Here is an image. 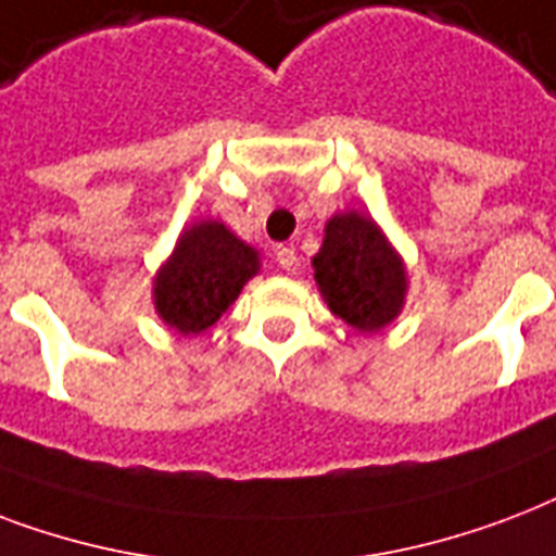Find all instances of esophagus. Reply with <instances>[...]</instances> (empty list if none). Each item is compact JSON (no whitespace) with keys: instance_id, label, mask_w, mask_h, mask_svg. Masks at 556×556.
Segmentation results:
<instances>
[{"instance_id":"34e87169","label":"esophagus","mask_w":556,"mask_h":556,"mask_svg":"<svg viewBox=\"0 0 556 556\" xmlns=\"http://www.w3.org/2000/svg\"><path fill=\"white\" fill-rule=\"evenodd\" d=\"M275 261H278V266H281V269H287V273H290L299 257H295V249L292 247H278L275 249Z\"/></svg>"}]
</instances>
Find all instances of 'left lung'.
I'll return each mask as SVG.
<instances>
[{"label":"left lung","mask_w":556,"mask_h":556,"mask_svg":"<svg viewBox=\"0 0 556 556\" xmlns=\"http://www.w3.org/2000/svg\"><path fill=\"white\" fill-rule=\"evenodd\" d=\"M313 278L330 313L356 333H380L406 307V261L377 219L356 208L339 211L325 223Z\"/></svg>","instance_id":"8db88e82"}]
</instances>
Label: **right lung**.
<instances>
[{
    "label": "right lung",
    "mask_w": 556,
    "mask_h": 556,
    "mask_svg": "<svg viewBox=\"0 0 556 556\" xmlns=\"http://www.w3.org/2000/svg\"><path fill=\"white\" fill-rule=\"evenodd\" d=\"M261 273V252L219 219L182 229L174 252L153 275L156 316L179 337L208 330Z\"/></svg>",
    "instance_id": "1"
}]
</instances>
